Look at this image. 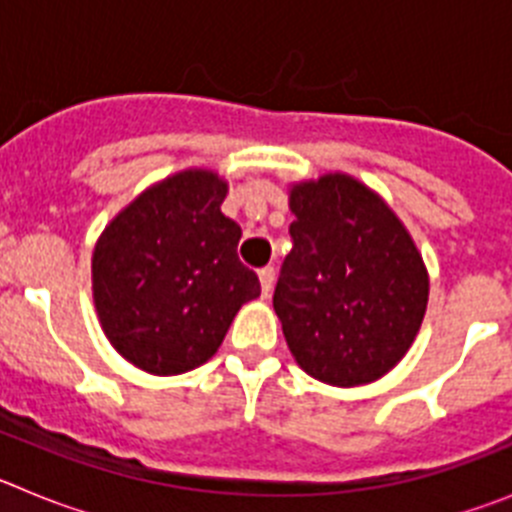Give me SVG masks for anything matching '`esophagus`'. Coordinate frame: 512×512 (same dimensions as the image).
Listing matches in <instances>:
<instances>
[{"label": "esophagus", "mask_w": 512, "mask_h": 512, "mask_svg": "<svg viewBox=\"0 0 512 512\" xmlns=\"http://www.w3.org/2000/svg\"><path fill=\"white\" fill-rule=\"evenodd\" d=\"M274 279H277V271H274V266H264V269L259 271L261 295H264V297L271 295V287H274Z\"/></svg>", "instance_id": "1"}]
</instances>
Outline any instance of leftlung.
<instances>
[{
    "label": "left lung",
    "mask_w": 512,
    "mask_h": 512,
    "mask_svg": "<svg viewBox=\"0 0 512 512\" xmlns=\"http://www.w3.org/2000/svg\"><path fill=\"white\" fill-rule=\"evenodd\" d=\"M292 251L274 310L297 364L333 387L384 377L408 354L428 305V271L408 228L348 174L292 184Z\"/></svg>",
    "instance_id": "left-lung-1"
}]
</instances>
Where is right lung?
Masks as SVG:
<instances>
[{
	"label": "right lung",
	"instance_id": "add662e5",
	"mask_svg": "<svg viewBox=\"0 0 512 512\" xmlns=\"http://www.w3.org/2000/svg\"><path fill=\"white\" fill-rule=\"evenodd\" d=\"M228 182L187 169L138 194L99 235L92 295L117 354L156 377L192 372L261 295L238 259L241 225L220 212Z\"/></svg>",
	"mask_w": 512,
	"mask_h": 512
}]
</instances>
